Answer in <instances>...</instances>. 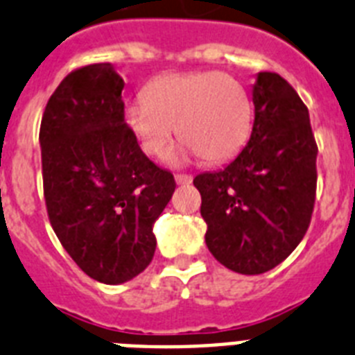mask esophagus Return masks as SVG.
Here are the masks:
<instances>
[{
    "label": "esophagus",
    "mask_w": 355,
    "mask_h": 355,
    "mask_svg": "<svg viewBox=\"0 0 355 355\" xmlns=\"http://www.w3.org/2000/svg\"><path fill=\"white\" fill-rule=\"evenodd\" d=\"M175 183H178V184L192 183V175H190V174H175Z\"/></svg>",
    "instance_id": "1"
}]
</instances>
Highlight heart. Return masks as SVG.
Returning a JSON list of instances; mask_svg holds the SVG:
<instances>
[{"label": "heart", "mask_w": 355, "mask_h": 355, "mask_svg": "<svg viewBox=\"0 0 355 355\" xmlns=\"http://www.w3.org/2000/svg\"><path fill=\"white\" fill-rule=\"evenodd\" d=\"M253 105L237 78L219 71L171 73L144 87V100L125 109V123L145 154L163 157L183 138L175 162L201 154L207 162L230 159L246 144Z\"/></svg>", "instance_id": "heart-1"}]
</instances>
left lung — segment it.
I'll return each mask as SVG.
<instances>
[{"label": "left lung", "instance_id": "8db88e82", "mask_svg": "<svg viewBox=\"0 0 355 355\" xmlns=\"http://www.w3.org/2000/svg\"><path fill=\"white\" fill-rule=\"evenodd\" d=\"M253 105L246 147L220 171L193 178L208 250L241 275L284 262L307 233L316 201L318 145L307 105L272 71L259 73Z\"/></svg>", "mask_w": 355, "mask_h": 355}]
</instances>
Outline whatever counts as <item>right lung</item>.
Here are the masks:
<instances>
[{
	"instance_id": "add662e5",
	"label": "right lung",
	"mask_w": 355,
	"mask_h": 355,
	"mask_svg": "<svg viewBox=\"0 0 355 355\" xmlns=\"http://www.w3.org/2000/svg\"><path fill=\"white\" fill-rule=\"evenodd\" d=\"M123 78L109 62L73 69L42 113V190L48 219L93 280L123 284L154 257V220L174 175L141 153L123 116Z\"/></svg>"
}]
</instances>
